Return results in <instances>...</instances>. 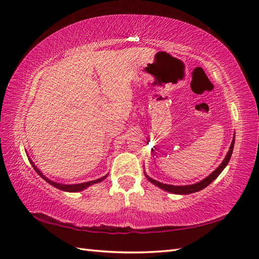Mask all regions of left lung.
Masks as SVG:
<instances>
[{"label": "left lung", "instance_id": "obj_1", "mask_svg": "<svg viewBox=\"0 0 259 259\" xmlns=\"http://www.w3.org/2000/svg\"><path fill=\"white\" fill-rule=\"evenodd\" d=\"M234 144H235V137L233 138L232 141V145L229 147V150L227 152L226 157L223 160V162L219 164L217 167V169L212 171L210 175L207 176L205 179L200 180L199 183H196V184H192V185H186V186H174V185H167V184H162L160 181H157L155 179L150 178L149 176H148L145 172L146 178L150 181L151 184H153L155 186L159 187L160 189H163L164 191H168V192H171V194H176V195H188V194H192V192H197V191H200L203 188H206L207 186L210 185L212 181L216 179L219 175L222 174L223 170L226 168V166L228 164L229 160H230V157H232V153H233V149H234Z\"/></svg>", "mask_w": 259, "mask_h": 259}]
</instances>
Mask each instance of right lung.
Instances as JSON below:
<instances>
[{
	"label": "right lung",
	"mask_w": 259,
	"mask_h": 259,
	"mask_svg": "<svg viewBox=\"0 0 259 259\" xmlns=\"http://www.w3.org/2000/svg\"><path fill=\"white\" fill-rule=\"evenodd\" d=\"M26 156H27V153H26ZM27 158H29V161L31 162L32 167L34 168V170H35V171L37 172V175H40L41 177H42L43 179H45V180L47 181V183L50 184L51 186L56 187V188H58V189H60V190H63V191H68V192H79V191H82V190L87 189L88 187H90V186H92V185L98 184V183H101L102 180H104V179H106V178L108 177V175H106V176H103V177L99 178V179L91 180V181H88V183H82V184H73V185H64V184H60V183H56V181H53V180H50L49 178H47L46 176L41 172V170H38V169L36 168L35 164L33 163V161H32L31 159H30V157L27 156Z\"/></svg>",
	"instance_id": "obj_1"
}]
</instances>
